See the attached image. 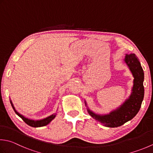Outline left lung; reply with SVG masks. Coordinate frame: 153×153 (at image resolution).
<instances>
[{
	"label": "left lung",
	"mask_w": 153,
	"mask_h": 153,
	"mask_svg": "<svg viewBox=\"0 0 153 153\" xmlns=\"http://www.w3.org/2000/svg\"><path fill=\"white\" fill-rule=\"evenodd\" d=\"M125 62L134 77L133 88L129 98L125 101L119 108L113 111L107 115H97L88 109L89 114L93 118L108 127L121 126L126 122L131 120L139 112L144 98V71L139 58L134 53L127 54L125 56Z\"/></svg>",
	"instance_id": "1"
}]
</instances>
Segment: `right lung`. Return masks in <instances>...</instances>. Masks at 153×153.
<instances>
[{
	"mask_svg": "<svg viewBox=\"0 0 153 153\" xmlns=\"http://www.w3.org/2000/svg\"><path fill=\"white\" fill-rule=\"evenodd\" d=\"M10 103L11 105L13 107V108L14 111V112L16 113V115H19L20 117L22 119V120L25 121L27 125H28L29 126H31L33 127H43L45 126V125H47L48 124L52 121L53 119L55 118L56 117V114L54 115H52L48 117L45 118L44 119H42V120H38V121H34V120H32V119H29L28 118H26L24 117L23 115H20L19 113H18L16 110H15L14 107L13 106V104L12 103V101H10Z\"/></svg>",
	"mask_w": 153,
	"mask_h": 153,
	"instance_id": "1",
	"label": "right lung"
}]
</instances>
